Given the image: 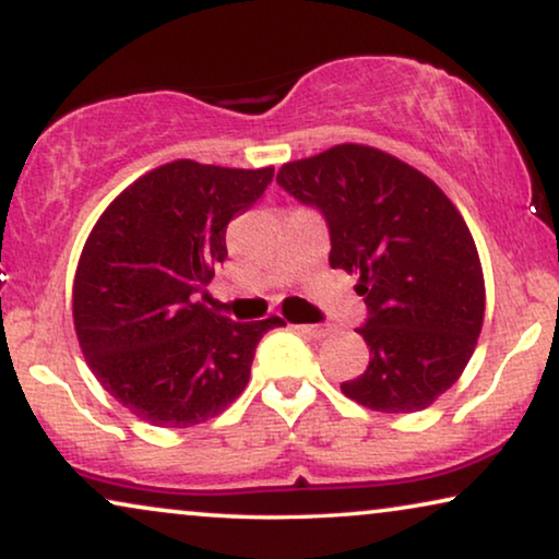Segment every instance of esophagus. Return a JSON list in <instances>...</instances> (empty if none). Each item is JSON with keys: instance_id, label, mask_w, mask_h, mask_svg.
<instances>
[{"instance_id": "esophagus-1", "label": "esophagus", "mask_w": 559, "mask_h": 559, "mask_svg": "<svg viewBox=\"0 0 559 559\" xmlns=\"http://www.w3.org/2000/svg\"><path fill=\"white\" fill-rule=\"evenodd\" d=\"M293 328H295V331L305 333V335H310V338H325V335H331V328H323V325L302 323V325H293Z\"/></svg>"}]
</instances>
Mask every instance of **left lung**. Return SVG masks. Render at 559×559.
Here are the masks:
<instances>
[{"label":"left lung","instance_id":"8db88e82","mask_svg":"<svg viewBox=\"0 0 559 559\" xmlns=\"http://www.w3.org/2000/svg\"><path fill=\"white\" fill-rule=\"evenodd\" d=\"M277 182L331 228L333 270L358 274L369 320L361 377L341 392L373 412H419L461 379L486 310L476 241L453 201L400 157L335 144L285 163Z\"/></svg>","mask_w":559,"mask_h":559}]
</instances>
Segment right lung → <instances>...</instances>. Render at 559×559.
Masks as SVG:
<instances>
[{
    "label": "right lung",
    "mask_w": 559,
    "mask_h": 559,
    "mask_svg": "<svg viewBox=\"0 0 559 559\" xmlns=\"http://www.w3.org/2000/svg\"><path fill=\"white\" fill-rule=\"evenodd\" d=\"M274 167L159 165L114 198L83 243L73 325L88 369L134 417L193 427L249 384L257 343L282 318L236 323L198 293L226 259V226Z\"/></svg>",
    "instance_id": "obj_1"
}]
</instances>
